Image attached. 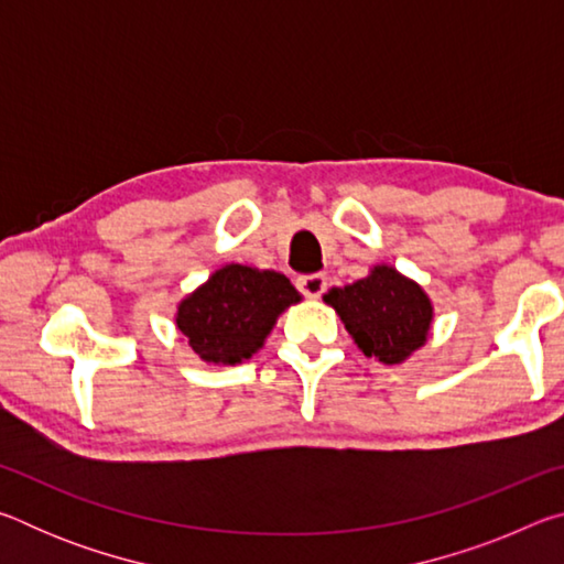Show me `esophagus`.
Returning <instances> with one entry per match:
<instances>
[{"label": "esophagus", "mask_w": 564, "mask_h": 564, "mask_svg": "<svg viewBox=\"0 0 564 564\" xmlns=\"http://www.w3.org/2000/svg\"><path fill=\"white\" fill-rule=\"evenodd\" d=\"M303 295H308V299H321V293L326 291V275L323 273H308V275H301L299 281H295Z\"/></svg>", "instance_id": "34e87169"}]
</instances>
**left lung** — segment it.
Segmentation results:
<instances>
[{
    "instance_id": "obj_1",
    "label": "left lung",
    "mask_w": 564,
    "mask_h": 564,
    "mask_svg": "<svg viewBox=\"0 0 564 564\" xmlns=\"http://www.w3.org/2000/svg\"><path fill=\"white\" fill-rule=\"evenodd\" d=\"M366 358L398 366L427 343L433 301L423 285L393 265L378 263L366 279L323 295Z\"/></svg>"
}]
</instances>
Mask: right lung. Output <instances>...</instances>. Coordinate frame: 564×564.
I'll use <instances>...</instances> for the list:
<instances>
[{
    "instance_id": "right-lung-1",
    "label": "right lung",
    "mask_w": 564,
    "mask_h": 564,
    "mask_svg": "<svg viewBox=\"0 0 564 564\" xmlns=\"http://www.w3.org/2000/svg\"><path fill=\"white\" fill-rule=\"evenodd\" d=\"M293 303H301V293L283 273L228 263L178 303L176 330L202 360L236 366L263 348Z\"/></svg>"
}]
</instances>
